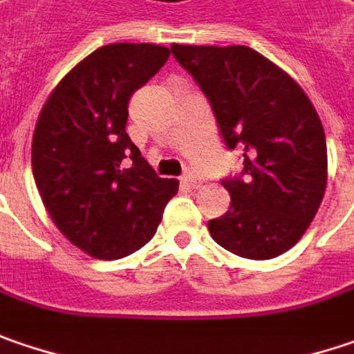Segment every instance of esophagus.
<instances>
[{
	"mask_svg": "<svg viewBox=\"0 0 354 354\" xmlns=\"http://www.w3.org/2000/svg\"><path fill=\"white\" fill-rule=\"evenodd\" d=\"M183 183H187L191 189H197V187L201 185V177L193 169H189V171H185V175H183Z\"/></svg>",
	"mask_w": 354,
	"mask_h": 354,
	"instance_id": "obj_1",
	"label": "esophagus"
}]
</instances>
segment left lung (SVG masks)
Returning <instances> with one entry per match:
<instances>
[{"label": "left lung", "instance_id": "8db88e82", "mask_svg": "<svg viewBox=\"0 0 354 354\" xmlns=\"http://www.w3.org/2000/svg\"><path fill=\"white\" fill-rule=\"evenodd\" d=\"M211 103L227 149L243 171L223 179L229 211L207 223L223 249L273 259L303 237L327 187V141L305 91L245 45H171Z\"/></svg>", "mask_w": 354, "mask_h": 354}]
</instances>
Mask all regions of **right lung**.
<instances>
[{
  "label": "right lung",
  "mask_w": 354,
  "mask_h": 354,
  "mask_svg": "<svg viewBox=\"0 0 354 354\" xmlns=\"http://www.w3.org/2000/svg\"><path fill=\"white\" fill-rule=\"evenodd\" d=\"M169 53L153 44L103 45L59 81L37 119L31 167L41 201L63 235L95 259L149 243L179 189L125 131L129 99Z\"/></svg>",
  "instance_id": "obj_1"
}]
</instances>
